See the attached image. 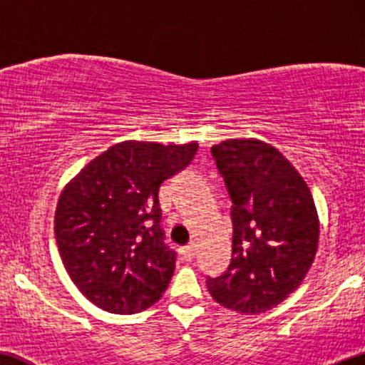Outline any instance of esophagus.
I'll return each mask as SVG.
<instances>
[{
	"mask_svg": "<svg viewBox=\"0 0 365 365\" xmlns=\"http://www.w3.org/2000/svg\"><path fill=\"white\" fill-rule=\"evenodd\" d=\"M183 255H185V259H188V260H192L195 257V244L193 242H190L188 246L183 247Z\"/></svg>",
	"mask_w": 365,
	"mask_h": 365,
	"instance_id": "34e87169",
	"label": "esophagus"
}]
</instances>
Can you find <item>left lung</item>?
<instances>
[{"label": "left lung", "instance_id": "left-lung-1", "mask_svg": "<svg viewBox=\"0 0 365 365\" xmlns=\"http://www.w3.org/2000/svg\"><path fill=\"white\" fill-rule=\"evenodd\" d=\"M232 201V259L206 285L244 314L275 308L300 287L318 249L319 222L307 182L270 144L230 139L211 148Z\"/></svg>", "mask_w": 365, "mask_h": 365}]
</instances>
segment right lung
Instances as JSON below:
<instances>
[{
  "label": "right lung",
  "instance_id": "1",
  "mask_svg": "<svg viewBox=\"0 0 365 365\" xmlns=\"http://www.w3.org/2000/svg\"><path fill=\"white\" fill-rule=\"evenodd\" d=\"M197 150V143L124 140L63 188L53 220L58 252L70 279L98 308L139 313L167 290L177 254L164 242L159 188Z\"/></svg>",
  "mask_w": 365,
  "mask_h": 365
}]
</instances>
